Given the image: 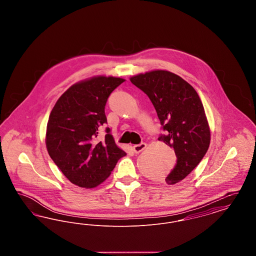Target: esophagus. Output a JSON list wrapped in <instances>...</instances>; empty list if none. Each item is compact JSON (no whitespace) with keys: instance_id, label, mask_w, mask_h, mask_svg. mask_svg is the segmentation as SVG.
I'll use <instances>...</instances> for the list:
<instances>
[{"instance_id":"obj_1","label":"esophagus","mask_w":256,"mask_h":256,"mask_svg":"<svg viewBox=\"0 0 256 256\" xmlns=\"http://www.w3.org/2000/svg\"><path fill=\"white\" fill-rule=\"evenodd\" d=\"M146 143H141V144H138V145H134V152H135L136 154H139V152H141L142 150H144L146 148Z\"/></svg>"}]
</instances>
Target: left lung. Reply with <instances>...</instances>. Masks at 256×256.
<instances>
[{"instance_id":"1","label":"left lung","mask_w":256,"mask_h":256,"mask_svg":"<svg viewBox=\"0 0 256 256\" xmlns=\"http://www.w3.org/2000/svg\"><path fill=\"white\" fill-rule=\"evenodd\" d=\"M150 98L165 134L159 141L174 148L176 164L165 178L184 180L198 165L210 144V128L202 102L193 86L176 74L154 70L130 78Z\"/></svg>"}]
</instances>
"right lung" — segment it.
I'll list each match as a JSON object with an SVG mask.
<instances>
[{
  "mask_svg": "<svg viewBox=\"0 0 256 256\" xmlns=\"http://www.w3.org/2000/svg\"><path fill=\"white\" fill-rule=\"evenodd\" d=\"M124 82L121 78L98 76L74 84L50 111L46 146L50 158L74 185L96 187L126 154L116 145L110 128L102 141L97 139L100 128L108 122L106 100Z\"/></svg>",
  "mask_w": 256,
  "mask_h": 256,
  "instance_id": "right-lung-1",
  "label": "right lung"
}]
</instances>
